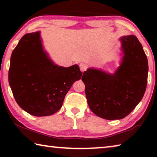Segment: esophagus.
Wrapping results in <instances>:
<instances>
[{
  "label": "esophagus",
  "instance_id": "esophagus-1",
  "mask_svg": "<svg viewBox=\"0 0 157 157\" xmlns=\"http://www.w3.org/2000/svg\"><path fill=\"white\" fill-rule=\"evenodd\" d=\"M79 68H80V71L82 72L83 73L84 71L86 70V65L84 63H81L80 64H79Z\"/></svg>",
  "mask_w": 157,
  "mask_h": 157
}]
</instances>
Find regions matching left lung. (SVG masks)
<instances>
[{
    "label": "left lung",
    "mask_w": 157,
    "mask_h": 157,
    "mask_svg": "<svg viewBox=\"0 0 157 157\" xmlns=\"http://www.w3.org/2000/svg\"><path fill=\"white\" fill-rule=\"evenodd\" d=\"M119 40L123 57L114 73L89 68L82 78L89 108L106 120H120L131 113L147 86L148 63L141 44L134 35Z\"/></svg>",
    "instance_id": "obj_1"
}]
</instances>
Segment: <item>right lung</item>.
I'll use <instances>...</instances> for the list:
<instances>
[{
    "label": "right lung",
    "mask_w": 157,
    "mask_h": 157,
    "mask_svg": "<svg viewBox=\"0 0 157 157\" xmlns=\"http://www.w3.org/2000/svg\"><path fill=\"white\" fill-rule=\"evenodd\" d=\"M82 75L78 65L65 68L52 62L44 49L40 31L25 34L10 58L8 79L15 100L34 116L59 111L71 86Z\"/></svg>",
    "instance_id": "obj_1"
}]
</instances>
